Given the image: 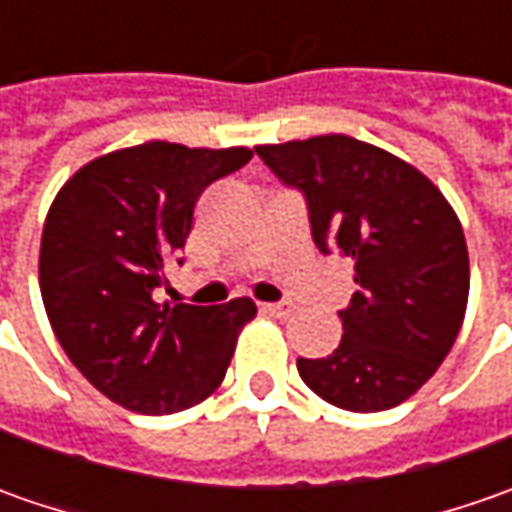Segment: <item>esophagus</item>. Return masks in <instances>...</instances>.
I'll return each mask as SVG.
<instances>
[{
	"mask_svg": "<svg viewBox=\"0 0 512 512\" xmlns=\"http://www.w3.org/2000/svg\"><path fill=\"white\" fill-rule=\"evenodd\" d=\"M265 313L270 316H276V319H287V316H293V305H285V302H270V305H262Z\"/></svg>",
	"mask_w": 512,
	"mask_h": 512,
	"instance_id": "1",
	"label": "esophagus"
}]
</instances>
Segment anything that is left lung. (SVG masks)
<instances>
[{"label": "left lung", "instance_id": "obj_1", "mask_svg": "<svg viewBox=\"0 0 512 512\" xmlns=\"http://www.w3.org/2000/svg\"><path fill=\"white\" fill-rule=\"evenodd\" d=\"M256 156L305 196L316 247L356 262L342 342L325 359H299L302 382L353 413L402 404L462 327L470 262L453 207L413 165L342 133L259 145Z\"/></svg>", "mask_w": 512, "mask_h": 512}]
</instances>
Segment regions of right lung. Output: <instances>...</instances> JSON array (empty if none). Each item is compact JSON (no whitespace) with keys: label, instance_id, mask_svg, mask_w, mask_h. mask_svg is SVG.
<instances>
[{"label":"right lung","instance_id":"1","mask_svg":"<svg viewBox=\"0 0 512 512\" xmlns=\"http://www.w3.org/2000/svg\"><path fill=\"white\" fill-rule=\"evenodd\" d=\"M247 148L145 142L76 170L50 205L39 287L68 359L110 402L165 416L222 384L250 299L156 305L205 187L250 162Z\"/></svg>","mask_w":512,"mask_h":512}]
</instances>
